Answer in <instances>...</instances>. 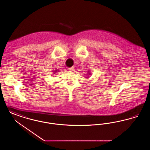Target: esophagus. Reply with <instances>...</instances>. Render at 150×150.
I'll use <instances>...</instances> for the list:
<instances>
[{"label": "esophagus", "mask_w": 150, "mask_h": 150, "mask_svg": "<svg viewBox=\"0 0 150 150\" xmlns=\"http://www.w3.org/2000/svg\"><path fill=\"white\" fill-rule=\"evenodd\" d=\"M74 67H70V68H69V70L70 71H74Z\"/></svg>", "instance_id": "obj_1"}]
</instances>
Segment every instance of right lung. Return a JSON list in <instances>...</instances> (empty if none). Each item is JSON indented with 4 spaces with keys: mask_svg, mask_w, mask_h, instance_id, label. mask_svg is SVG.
Instances as JSON below:
<instances>
[{
    "mask_svg": "<svg viewBox=\"0 0 150 150\" xmlns=\"http://www.w3.org/2000/svg\"><path fill=\"white\" fill-rule=\"evenodd\" d=\"M54 72H56V71H54Z\"/></svg>",
    "mask_w": 150,
    "mask_h": 150,
    "instance_id": "1",
    "label": "right lung"
}]
</instances>
